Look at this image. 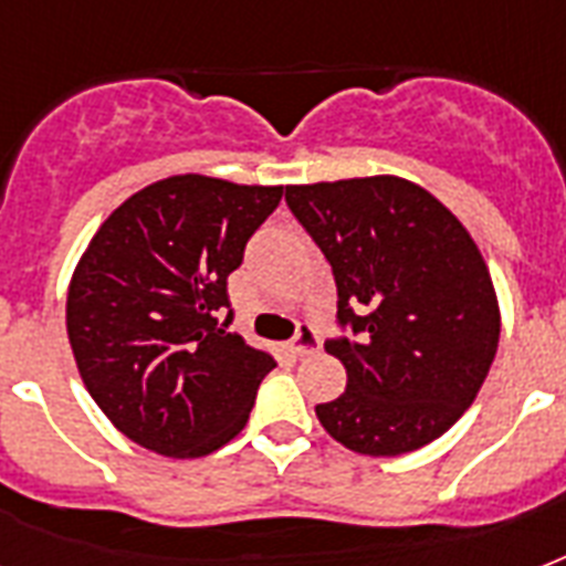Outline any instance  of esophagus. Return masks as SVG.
<instances>
[{"label":"esophagus","instance_id":"obj_1","mask_svg":"<svg viewBox=\"0 0 566 566\" xmlns=\"http://www.w3.org/2000/svg\"><path fill=\"white\" fill-rule=\"evenodd\" d=\"M317 349H319V332L311 326V323H300V328H296V335H293L291 340V353L305 358V355L317 353Z\"/></svg>","mask_w":566,"mask_h":566}]
</instances>
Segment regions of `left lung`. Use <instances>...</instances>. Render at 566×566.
<instances>
[{
    "label": "left lung",
    "mask_w": 566,
    "mask_h": 566,
    "mask_svg": "<svg viewBox=\"0 0 566 566\" xmlns=\"http://www.w3.org/2000/svg\"><path fill=\"white\" fill-rule=\"evenodd\" d=\"M284 202L332 264L346 390L323 429L361 455H405L473 405L500 344V308L467 229L396 176L319 181Z\"/></svg>",
    "instance_id": "left-lung-1"
}]
</instances>
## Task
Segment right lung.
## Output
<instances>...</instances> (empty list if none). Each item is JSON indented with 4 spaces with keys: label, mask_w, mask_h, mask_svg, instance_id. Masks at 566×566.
I'll return each instance as SVG.
<instances>
[{
    "label": "right lung",
    "mask_w": 566,
    "mask_h": 566,
    "mask_svg": "<svg viewBox=\"0 0 566 566\" xmlns=\"http://www.w3.org/2000/svg\"><path fill=\"white\" fill-rule=\"evenodd\" d=\"M284 188L170 176L128 196L75 266L66 332L105 417L158 455L199 458L249 420L273 355L231 332L229 275Z\"/></svg>",
    "instance_id": "right-lung-1"
}]
</instances>
